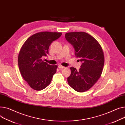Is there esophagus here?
I'll list each match as a JSON object with an SVG mask.
<instances>
[{"label": "esophagus", "mask_w": 125, "mask_h": 125, "mask_svg": "<svg viewBox=\"0 0 125 125\" xmlns=\"http://www.w3.org/2000/svg\"><path fill=\"white\" fill-rule=\"evenodd\" d=\"M58 67H59V68L60 69H62L63 68H65L64 66H63L61 65H58Z\"/></svg>", "instance_id": "esophagus-1"}]
</instances>
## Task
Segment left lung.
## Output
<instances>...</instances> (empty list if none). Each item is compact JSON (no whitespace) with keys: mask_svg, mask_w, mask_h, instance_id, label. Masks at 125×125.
Here are the masks:
<instances>
[{"mask_svg":"<svg viewBox=\"0 0 125 125\" xmlns=\"http://www.w3.org/2000/svg\"><path fill=\"white\" fill-rule=\"evenodd\" d=\"M65 38L73 45L75 56L82 62L81 68L70 67L68 83L75 91L83 93L92 87L100 78L104 57L102 48L92 36L83 31L66 33Z\"/></svg>","mask_w":125,"mask_h":125,"instance_id":"left-lung-1","label":"left lung"}]
</instances>
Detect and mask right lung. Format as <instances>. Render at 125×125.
<instances>
[{
	"instance_id": "add662e5",
	"label": "right lung",
	"mask_w": 125,
	"mask_h": 125,
	"mask_svg": "<svg viewBox=\"0 0 125 125\" xmlns=\"http://www.w3.org/2000/svg\"><path fill=\"white\" fill-rule=\"evenodd\" d=\"M62 32L42 31L30 37L22 46L18 56V65L22 77L33 89L41 90L50 83L56 72L57 65L42 60L49 53L53 41L61 37Z\"/></svg>"
}]
</instances>
